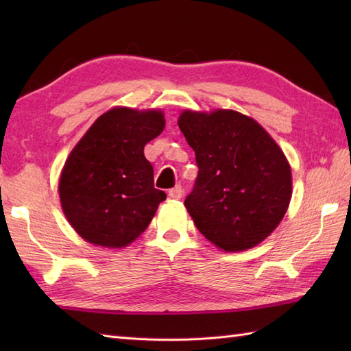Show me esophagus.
Segmentation results:
<instances>
[{
  "mask_svg": "<svg viewBox=\"0 0 351 351\" xmlns=\"http://www.w3.org/2000/svg\"><path fill=\"white\" fill-rule=\"evenodd\" d=\"M169 196L171 199H181L182 197V187H181V185H176V187L169 190Z\"/></svg>",
  "mask_w": 351,
  "mask_h": 351,
  "instance_id": "esophagus-1",
  "label": "esophagus"
}]
</instances>
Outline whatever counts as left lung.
Wrapping results in <instances>:
<instances>
[{
  "label": "left lung",
  "instance_id": "left-lung-1",
  "mask_svg": "<svg viewBox=\"0 0 351 351\" xmlns=\"http://www.w3.org/2000/svg\"><path fill=\"white\" fill-rule=\"evenodd\" d=\"M178 125L199 167L184 202L199 232L225 252L255 247L288 210L287 156L256 121L234 110H185Z\"/></svg>",
  "mask_w": 351,
  "mask_h": 351
}]
</instances>
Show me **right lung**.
Instances as JSON below:
<instances>
[{"instance_id": "add662e5", "label": "right lung", "mask_w": 351, "mask_h": 351, "mask_svg": "<svg viewBox=\"0 0 351 351\" xmlns=\"http://www.w3.org/2000/svg\"><path fill=\"white\" fill-rule=\"evenodd\" d=\"M164 125L161 110L114 107L72 149L58 195L66 219L87 243L121 249L149 226L166 193L154 187L143 149Z\"/></svg>"}]
</instances>
